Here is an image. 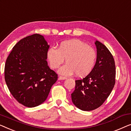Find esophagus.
<instances>
[{
  "instance_id": "obj_1",
  "label": "esophagus",
  "mask_w": 131,
  "mask_h": 131,
  "mask_svg": "<svg viewBox=\"0 0 131 131\" xmlns=\"http://www.w3.org/2000/svg\"><path fill=\"white\" fill-rule=\"evenodd\" d=\"M66 78H67L66 77H62V76H60L59 77V80H66Z\"/></svg>"
}]
</instances>
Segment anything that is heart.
<instances>
[{
  "label": "heart",
  "instance_id": "heart-1",
  "mask_svg": "<svg viewBox=\"0 0 131 131\" xmlns=\"http://www.w3.org/2000/svg\"><path fill=\"white\" fill-rule=\"evenodd\" d=\"M47 59L53 69H56L63 63H67L59 69L58 72L65 76L76 73L78 77L89 74L94 67L97 55L94 49L80 40L62 41L58 49L50 47L46 53Z\"/></svg>",
  "mask_w": 131,
  "mask_h": 131
}]
</instances>
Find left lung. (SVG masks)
Here are the masks:
<instances>
[{
    "mask_svg": "<svg viewBox=\"0 0 131 131\" xmlns=\"http://www.w3.org/2000/svg\"><path fill=\"white\" fill-rule=\"evenodd\" d=\"M96 62L92 71L82 80L75 81L71 94L73 104L84 111L93 110L102 106L115 84L116 67L113 57L103 44L95 41Z\"/></svg>",
    "mask_w": 131,
    "mask_h": 131,
    "instance_id": "8db88e82",
    "label": "left lung"
}]
</instances>
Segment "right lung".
Segmentation results:
<instances>
[{
    "label": "right lung",
    "mask_w": 131,
    "mask_h": 131,
    "mask_svg": "<svg viewBox=\"0 0 131 131\" xmlns=\"http://www.w3.org/2000/svg\"><path fill=\"white\" fill-rule=\"evenodd\" d=\"M50 46L41 35L34 34L18 42L7 58L5 79L19 103L34 107L46 100L58 75L47 65Z\"/></svg>",
    "instance_id": "1"
}]
</instances>
